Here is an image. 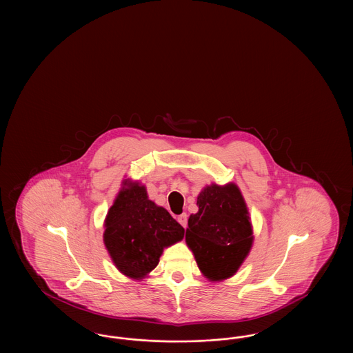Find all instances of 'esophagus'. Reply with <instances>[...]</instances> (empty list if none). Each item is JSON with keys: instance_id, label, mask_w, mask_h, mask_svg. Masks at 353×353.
<instances>
[{"instance_id": "34e87169", "label": "esophagus", "mask_w": 353, "mask_h": 353, "mask_svg": "<svg viewBox=\"0 0 353 353\" xmlns=\"http://www.w3.org/2000/svg\"><path fill=\"white\" fill-rule=\"evenodd\" d=\"M177 221L180 222V225H181L183 228H186V225H188V216H186V213H183L181 216H179Z\"/></svg>"}]
</instances>
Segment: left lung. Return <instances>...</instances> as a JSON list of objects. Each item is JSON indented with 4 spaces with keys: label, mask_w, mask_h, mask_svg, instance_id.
I'll use <instances>...</instances> for the list:
<instances>
[{
    "label": "left lung",
    "mask_w": 353,
    "mask_h": 353,
    "mask_svg": "<svg viewBox=\"0 0 353 353\" xmlns=\"http://www.w3.org/2000/svg\"><path fill=\"white\" fill-rule=\"evenodd\" d=\"M199 212L188 221L185 239L205 276L219 281L234 275L252 243L245 200L234 184L206 186L197 197Z\"/></svg>",
    "instance_id": "obj_1"
}]
</instances>
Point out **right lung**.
Instances as JSON below:
<instances>
[{"label": "right lung", "mask_w": 353, "mask_h": 353, "mask_svg": "<svg viewBox=\"0 0 353 353\" xmlns=\"http://www.w3.org/2000/svg\"><path fill=\"white\" fill-rule=\"evenodd\" d=\"M104 245L124 275L141 279L159 263L164 248L184 238V228L167 209L148 200L139 184L119 192L105 217Z\"/></svg>", "instance_id": "obj_1"}]
</instances>
